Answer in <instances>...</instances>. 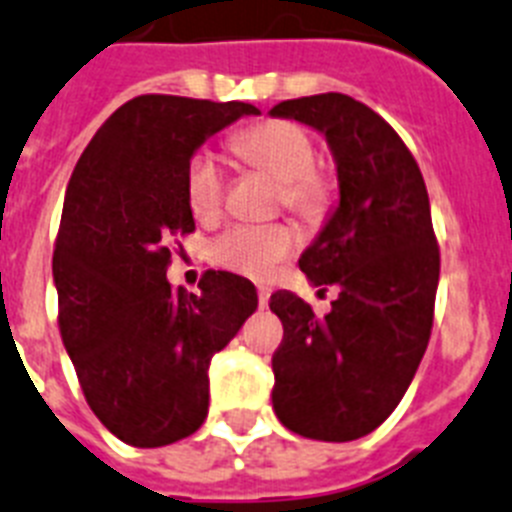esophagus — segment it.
I'll list each match as a JSON object with an SVG mask.
<instances>
[{
  "mask_svg": "<svg viewBox=\"0 0 512 512\" xmlns=\"http://www.w3.org/2000/svg\"><path fill=\"white\" fill-rule=\"evenodd\" d=\"M268 299H270V291L265 289V286H260V289H257V304H260V307H268Z\"/></svg>",
  "mask_w": 512,
  "mask_h": 512,
  "instance_id": "esophagus-1",
  "label": "esophagus"
}]
</instances>
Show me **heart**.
<instances>
[{"instance_id":"b5f03b06","label":"heart","mask_w":512,"mask_h":512,"mask_svg":"<svg viewBox=\"0 0 512 512\" xmlns=\"http://www.w3.org/2000/svg\"><path fill=\"white\" fill-rule=\"evenodd\" d=\"M234 156L252 171L268 174L278 182V205L302 218L304 223H320L328 216L336 179L325 166L315 163V145L307 130L289 119H265L231 137ZM226 174L213 153H195L184 174L187 208L197 221L210 223L221 216ZM296 249V231L286 223L268 226H231L218 234L208 247V257L239 276L263 278L273 265Z\"/></svg>"}]
</instances>
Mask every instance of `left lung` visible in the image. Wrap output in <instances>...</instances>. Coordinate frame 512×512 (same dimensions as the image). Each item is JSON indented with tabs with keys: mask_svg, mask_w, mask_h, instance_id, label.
<instances>
[{
	"mask_svg": "<svg viewBox=\"0 0 512 512\" xmlns=\"http://www.w3.org/2000/svg\"><path fill=\"white\" fill-rule=\"evenodd\" d=\"M325 135L338 166L336 213L299 268L338 299L317 317L291 291L270 296L283 341L273 354V409L296 435L349 442L380 427L427 351L440 247L424 176L380 114L343 93L270 109Z\"/></svg>",
	"mask_w": 512,
	"mask_h": 512,
	"instance_id": "left-lung-1",
	"label": "left lung"
}]
</instances>
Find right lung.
<instances>
[{"instance_id":"right-lung-1","label":"right lung","mask_w":512,"mask_h":512,"mask_svg":"<svg viewBox=\"0 0 512 512\" xmlns=\"http://www.w3.org/2000/svg\"><path fill=\"white\" fill-rule=\"evenodd\" d=\"M252 103L137 96L93 135L54 242L59 333L93 414L135 448L190 437L208 416V367L257 309L255 286L208 270L200 294L166 281L174 236L195 231L192 153Z\"/></svg>"}]
</instances>
